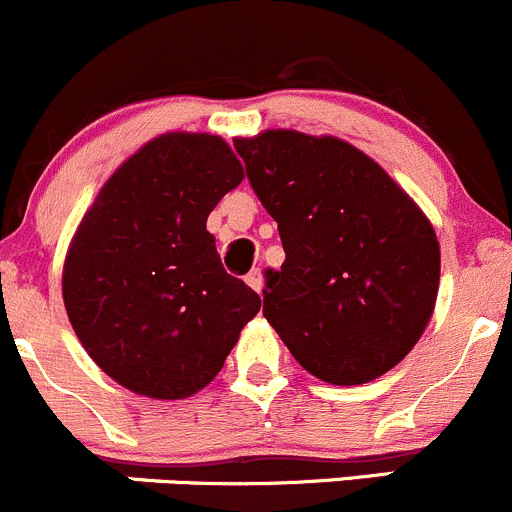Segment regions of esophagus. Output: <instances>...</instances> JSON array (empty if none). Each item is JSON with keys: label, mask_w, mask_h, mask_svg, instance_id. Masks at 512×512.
Wrapping results in <instances>:
<instances>
[{"label": "esophagus", "mask_w": 512, "mask_h": 512, "mask_svg": "<svg viewBox=\"0 0 512 512\" xmlns=\"http://www.w3.org/2000/svg\"><path fill=\"white\" fill-rule=\"evenodd\" d=\"M246 283H249V286L254 288L256 293H261V288H263V276H261V268H254V271H251L249 276H246Z\"/></svg>", "instance_id": "obj_1"}]
</instances>
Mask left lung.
Returning a JSON list of instances; mask_svg holds the SVG:
<instances>
[{
    "instance_id": "obj_1",
    "label": "left lung",
    "mask_w": 512,
    "mask_h": 512,
    "mask_svg": "<svg viewBox=\"0 0 512 512\" xmlns=\"http://www.w3.org/2000/svg\"><path fill=\"white\" fill-rule=\"evenodd\" d=\"M286 261L266 271L263 316L331 386L391 371L433 316L440 246L421 206L336 136L266 129L234 139Z\"/></svg>"
}]
</instances>
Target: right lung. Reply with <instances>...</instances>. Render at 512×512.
<instances>
[{"label":"right lung","instance_id":"right-lung-1","mask_svg":"<svg viewBox=\"0 0 512 512\" xmlns=\"http://www.w3.org/2000/svg\"><path fill=\"white\" fill-rule=\"evenodd\" d=\"M241 181L221 136L169 131L129 156L84 214L64 258V308L91 361L131 393H199L261 308L206 231Z\"/></svg>","mask_w":512,"mask_h":512}]
</instances>
